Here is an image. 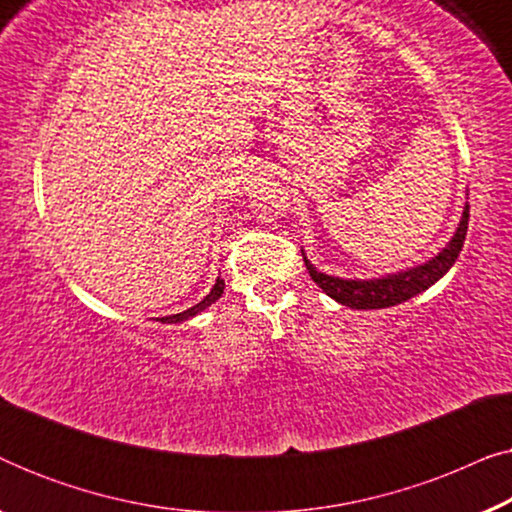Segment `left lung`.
<instances>
[{
  "label": "left lung",
  "mask_w": 512,
  "mask_h": 512,
  "mask_svg": "<svg viewBox=\"0 0 512 512\" xmlns=\"http://www.w3.org/2000/svg\"><path fill=\"white\" fill-rule=\"evenodd\" d=\"M468 230V202L464 205V212H461V221L457 230H454L452 240L445 244L443 251H438V256L429 258L426 263H419L415 268L391 272V275L384 277H373V279H345V277H333L326 275L314 268V265L307 261L303 251V261L310 270V277L319 284V289L338 300L340 305L352 307V310H382V307H394L401 305L405 300L415 298L417 293H422L438 282L440 277L445 275L447 270L452 268L454 261L459 258V251L464 247Z\"/></svg>",
  "instance_id": "8db88e82"
}]
</instances>
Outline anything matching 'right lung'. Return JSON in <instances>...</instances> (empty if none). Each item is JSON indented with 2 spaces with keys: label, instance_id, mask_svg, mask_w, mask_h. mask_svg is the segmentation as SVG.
Segmentation results:
<instances>
[{
  "label": "right lung",
  "instance_id": "obj_1",
  "mask_svg": "<svg viewBox=\"0 0 512 512\" xmlns=\"http://www.w3.org/2000/svg\"><path fill=\"white\" fill-rule=\"evenodd\" d=\"M223 289H226V282H223L221 277H216V284L212 286V291L207 293L205 298L200 300L198 305H193V307H188V310H184V312H179V314H172V317H163L160 321H163V324H181V321H188V319H193L195 314H200V312H205L209 305L212 303H216V300H219L221 296H223Z\"/></svg>",
  "mask_w": 512,
  "mask_h": 512
}]
</instances>
